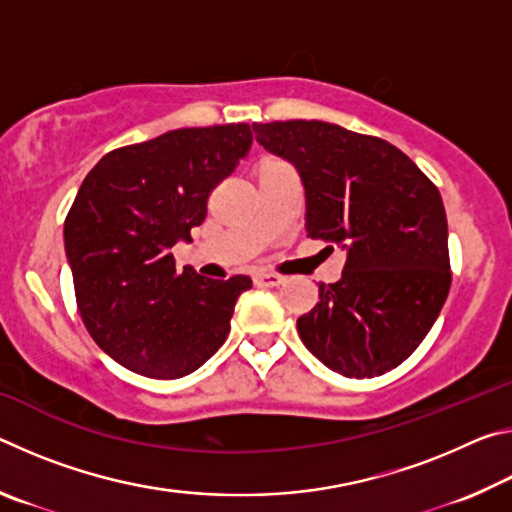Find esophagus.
Wrapping results in <instances>:
<instances>
[{
	"label": "esophagus",
	"instance_id": "34e87169",
	"mask_svg": "<svg viewBox=\"0 0 512 512\" xmlns=\"http://www.w3.org/2000/svg\"><path fill=\"white\" fill-rule=\"evenodd\" d=\"M284 282L282 275H275V273H257L255 275V284L259 287H280Z\"/></svg>",
	"mask_w": 512,
	"mask_h": 512
}]
</instances>
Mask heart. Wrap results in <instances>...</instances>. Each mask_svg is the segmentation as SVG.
<instances>
[{
    "instance_id": "1",
    "label": "heart",
    "mask_w": 512,
    "mask_h": 512,
    "mask_svg": "<svg viewBox=\"0 0 512 512\" xmlns=\"http://www.w3.org/2000/svg\"><path fill=\"white\" fill-rule=\"evenodd\" d=\"M273 162H280V160H262L257 164V167H262V164H273Z\"/></svg>"
}]
</instances>
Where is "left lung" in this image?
<instances>
[{
    "label": "left lung",
    "instance_id": "obj_1",
    "mask_svg": "<svg viewBox=\"0 0 512 512\" xmlns=\"http://www.w3.org/2000/svg\"><path fill=\"white\" fill-rule=\"evenodd\" d=\"M253 131L298 169L307 237L348 255L341 280L320 284L316 307L298 318L302 343L343 377L397 368L429 334L452 284L438 187L397 146L327 121Z\"/></svg>",
    "mask_w": 512,
    "mask_h": 512
}]
</instances>
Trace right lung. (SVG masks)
Returning <instances> with one entry per match:
<instances>
[{"label":"right lung","mask_w":512,"mask_h":512,"mask_svg":"<svg viewBox=\"0 0 512 512\" xmlns=\"http://www.w3.org/2000/svg\"><path fill=\"white\" fill-rule=\"evenodd\" d=\"M248 124L178 128L103 155L65 219L76 305L99 348L151 379L185 377L228 339L250 277L176 273L212 189L250 151Z\"/></svg>","instance_id":"right-lung-1"}]
</instances>
